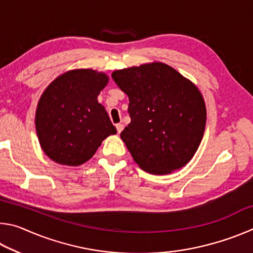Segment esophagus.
<instances>
[{
    "label": "esophagus",
    "mask_w": 253,
    "mask_h": 253,
    "mask_svg": "<svg viewBox=\"0 0 253 253\" xmlns=\"http://www.w3.org/2000/svg\"><path fill=\"white\" fill-rule=\"evenodd\" d=\"M116 129H117V132H122V130L124 129V125L123 124H116Z\"/></svg>",
    "instance_id": "obj_1"
}]
</instances>
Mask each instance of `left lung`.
<instances>
[{"label":"left lung","instance_id":"left-lung-1","mask_svg":"<svg viewBox=\"0 0 253 253\" xmlns=\"http://www.w3.org/2000/svg\"><path fill=\"white\" fill-rule=\"evenodd\" d=\"M111 77L129 99L131 121L121 137L139 168L168 174L186 165L207 123L199 89L161 62L114 71Z\"/></svg>","mask_w":253,"mask_h":253}]
</instances>
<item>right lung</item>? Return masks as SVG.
Masks as SVG:
<instances>
[{"instance_id":"right-lung-1","label":"right lung","mask_w":253,"mask_h":253,"mask_svg":"<svg viewBox=\"0 0 253 253\" xmlns=\"http://www.w3.org/2000/svg\"><path fill=\"white\" fill-rule=\"evenodd\" d=\"M108 83L105 74L91 69L60 76L43 92L36 115L42 149L61 165L78 166L96 153L116 128L97 100Z\"/></svg>"}]
</instances>
